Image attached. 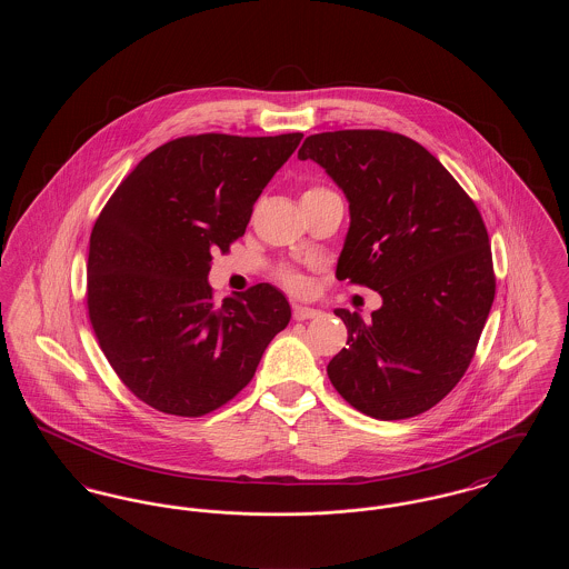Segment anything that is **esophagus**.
Masks as SVG:
<instances>
[{
  "label": "esophagus",
  "mask_w": 569,
  "mask_h": 569,
  "mask_svg": "<svg viewBox=\"0 0 569 569\" xmlns=\"http://www.w3.org/2000/svg\"><path fill=\"white\" fill-rule=\"evenodd\" d=\"M292 316H295L297 322H302V320H313V318H318L320 311L313 309V307H300V305H297L295 311H292Z\"/></svg>",
  "instance_id": "obj_1"
}]
</instances>
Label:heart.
I'll return each mask as SVG.
<instances>
[{
  "instance_id": "heart-1",
  "label": "heart",
  "mask_w": 569,
  "mask_h": 569,
  "mask_svg": "<svg viewBox=\"0 0 569 569\" xmlns=\"http://www.w3.org/2000/svg\"><path fill=\"white\" fill-rule=\"evenodd\" d=\"M326 188H309V190L305 191L302 196H313V193H322ZM277 279H279V283L286 288V290H290V292H295V295H302L305 290H307V279L297 271V269H292V267H281L279 271H277Z\"/></svg>"
}]
</instances>
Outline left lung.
<instances>
[{
  "label": "left lung",
  "instance_id": "8db88e82",
  "mask_svg": "<svg viewBox=\"0 0 569 569\" xmlns=\"http://www.w3.org/2000/svg\"><path fill=\"white\" fill-rule=\"evenodd\" d=\"M350 200L337 279L381 295L365 322L337 309L348 343L328 378L358 411L403 420L437 406L465 376L495 298L487 226L476 202L422 144L386 130L305 138Z\"/></svg>",
  "mask_w": 569,
  "mask_h": 569
}]
</instances>
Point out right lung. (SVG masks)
Returning a JSON list of instances; mask_svg holds the SVG:
<instances>
[{"mask_svg":"<svg viewBox=\"0 0 569 569\" xmlns=\"http://www.w3.org/2000/svg\"><path fill=\"white\" fill-rule=\"evenodd\" d=\"M302 134L181 136L119 183L89 239L87 309L114 373L142 403L200 418L251 381L290 305L269 283L223 298L213 253L244 234L253 202Z\"/></svg>","mask_w":569,"mask_h":569,"instance_id":"obj_1","label":"right lung"}]
</instances>
